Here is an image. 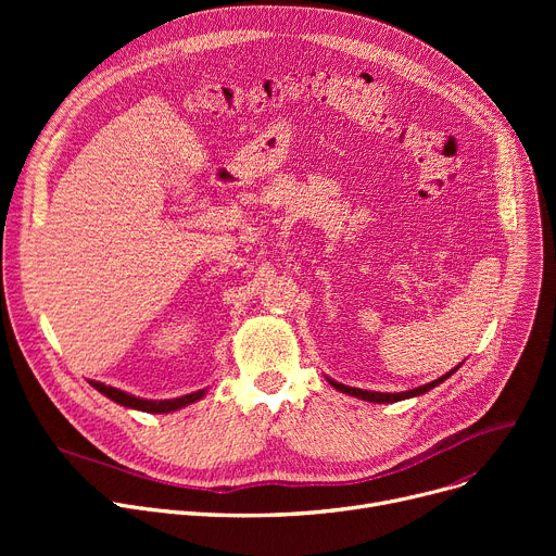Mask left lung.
<instances>
[{
	"label": "left lung",
	"mask_w": 556,
	"mask_h": 556,
	"mask_svg": "<svg viewBox=\"0 0 556 556\" xmlns=\"http://www.w3.org/2000/svg\"><path fill=\"white\" fill-rule=\"evenodd\" d=\"M459 367H462V365L453 367L451 371H446L444 376H440V378H437V381H432V383L419 386V388H415V390H407V392H396V394H390V392H369V390H361V388H349V386H342V383L333 381V378H329V376H327V381H329L338 392H344V394H349V396H358V399L369 401V403H396V401H403V399H413V396H421V394L430 392L432 388H437L440 383H444L446 378H448V376H453Z\"/></svg>",
	"instance_id": "left-lung-1"
}]
</instances>
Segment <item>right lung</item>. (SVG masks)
<instances>
[{
    "instance_id": "right-lung-1",
    "label": "right lung",
    "mask_w": 556,
    "mask_h": 556,
    "mask_svg": "<svg viewBox=\"0 0 556 556\" xmlns=\"http://www.w3.org/2000/svg\"><path fill=\"white\" fill-rule=\"evenodd\" d=\"M90 386L94 390H99L101 394H105L110 401L119 403L124 407H132V410H141V413H151V415H168V413H175L180 410V407H187L195 401H200L204 394H207V388L204 390H198V392H191V394H185V396H178V399H164V401H153V399H139L135 394H128L124 390H116V388H110V386H103L99 381H90Z\"/></svg>"
}]
</instances>
